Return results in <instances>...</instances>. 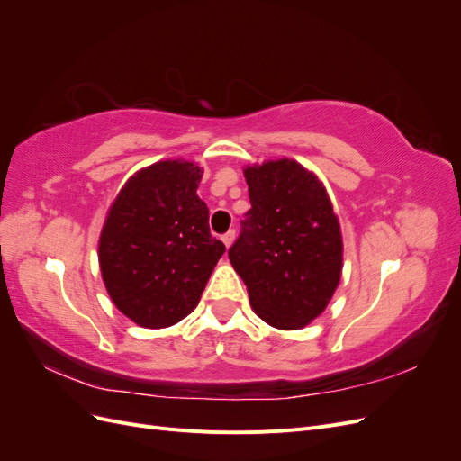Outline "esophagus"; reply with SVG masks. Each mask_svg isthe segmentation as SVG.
<instances>
[{
    "label": "esophagus",
    "instance_id": "obj_1",
    "mask_svg": "<svg viewBox=\"0 0 461 461\" xmlns=\"http://www.w3.org/2000/svg\"><path fill=\"white\" fill-rule=\"evenodd\" d=\"M234 239H236V232L234 230H229V232H225V234H222V242H225V246L227 248H230L232 246V242H234Z\"/></svg>",
    "mask_w": 461,
    "mask_h": 461
}]
</instances>
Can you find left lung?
Wrapping results in <instances>:
<instances>
[{
    "label": "left lung",
    "instance_id": "8db88e82",
    "mask_svg": "<svg viewBox=\"0 0 461 461\" xmlns=\"http://www.w3.org/2000/svg\"><path fill=\"white\" fill-rule=\"evenodd\" d=\"M252 209L229 249L265 323L294 330L325 312L342 275V232L323 183L294 159L248 165Z\"/></svg>",
    "mask_w": 461,
    "mask_h": 461
}]
</instances>
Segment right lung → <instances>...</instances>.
<instances>
[{"instance_id": "right-lung-1", "label": "right lung", "mask_w": 461, "mask_h": 461, "mask_svg": "<svg viewBox=\"0 0 461 461\" xmlns=\"http://www.w3.org/2000/svg\"><path fill=\"white\" fill-rule=\"evenodd\" d=\"M202 175L194 161H158L134 173L109 207L97 259L109 298L136 325L165 329L192 313L225 254L196 192Z\"/></svg>"}]
</instances>
